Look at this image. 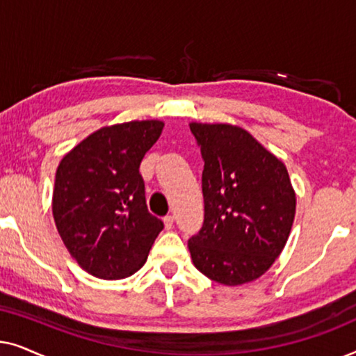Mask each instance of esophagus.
I'll return each mask as SVG.
<instances>
[{
  "label": "esophagus",
  "mask_w": 356,
  "mask_h": 356,
  "mask_svg": "<svg viewBox=\"0 0 356 356\" xmlns=\"http://www.w3.org/2000/svg\"><path fill=\"white\" fill-rule=\"evenodd\" d=\"M173 222H175V218H173V216H167L163 218V225H165V228H167V230H172L173 228Z\"/></svg>",
  "instance_id": "1"
}]
</instances>
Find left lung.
Listing matches in <instances>:
<instances>
[{"mask_svg": "<svg viewBox=\"0 0 356 356\" xmlns=\"http://www.w3.org/2000/svg\"><path fill=\"white\" fill-rule=\"evenodd\" d=\"M204 159V223L188 248L199 272L235 286L259 279L280 256L296 196L282 160L246 129L189 123Z\"/></svg>", "mask_w": 356, "mask_h": 356, "instance_id": "left-lung-1", "label": "left lung"}]
</instances>
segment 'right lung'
<instances>
[{
	"instance_id": "1",
	"label": "right lung",
	"mask_w": 356,
	"mask_h": 356,
	"mask_svg": "<svg viewBox=\"0 0 356 356\" xmlns=\"http://www.w3.org/2000/svg\"><path fill=\"white\" fill-rule=\"evenodd\" d=\"M163 121L105 126L58 165L53 218L82 269L104 280L133 275L147 261L163 222L147 211L139 165L157 143Z\"/></svg>"
}]
</instances>
